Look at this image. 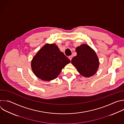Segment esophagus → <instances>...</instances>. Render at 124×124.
<instances>
[{"instance_id":"esophagus-1","label":"esophagus","mask_w":124,"mask_h":124,"mask_svg":"<svg viewBox=\"0 0 124 124\" xmlns=\"http://www.w3.org/2000/svg\"><path fill=\"white\" fill-rule=\"evenodd\" d=\"M72 58V55H70V56H69V58L70 59V61L71 60Z\"/></svg>"}]
</instances>
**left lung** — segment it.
I'll list each match as a JSON object with an SVG mask.
<instances>
[{
  "mask_svg": "<svg viewBox=\"0 0 124 124\" xmlns=\"http://www.w3.org/2000/svg\"><path fill=\"white\" fill-rule=\"evenodd\" d=\"M76 56L71 61L81 75L86 77L93 75L97 71L99 61L95 51L87 44H82L76 48Z\"/></svg>",
  "mask_w": 124,
  "mask_h": 124,
  "instance_id": "1",
  "label": "left lung"
}]
</instances>
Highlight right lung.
Returning a JSON list of instances; mask_svg holds the SVG:
<instances>
[{
  "label": "right lung",
  "instance_id": "obj_1",
  "mask_svg": "<svg viewBox=\"0 0 124 124\" xmlns=\"http://www.w3.org/2000/svg\"><path fill=\"white\" fill-rule=\"evenodd\" d=\"M70 61L55 44H46L31 61V69L36 77L44 81L55 79Z\"/></svg>",
  "mask_w": 124,
  "mask_h": 124
}]
</instances>
